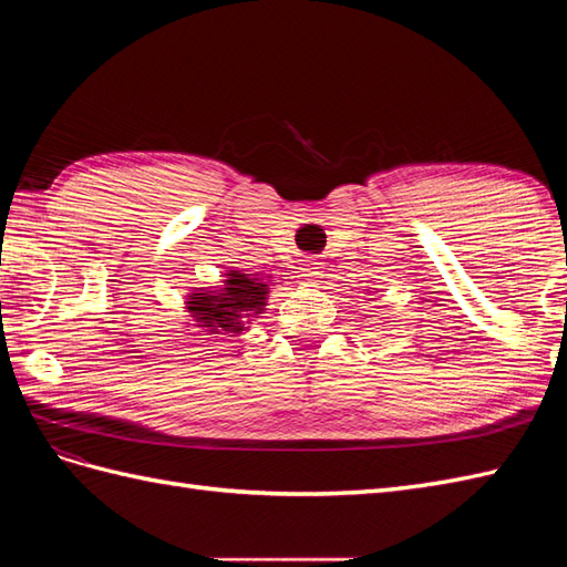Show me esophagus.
<instances>
[{
	"mask_svg": "<svg viewBox=\"0 0 567 567\" xmlns=\"http://www.w3.org/2000/svg\"><path fill=\"white\" fill-rule=\"evenodd\" d=\"M302 277H305L307 284H317L321 279V262H317L315 257H310V260H305Z\"/></svg>",
	"mask_w": 567,
	"mask_h": 567,
	"instance_id": "obj_1",
	"label": "esophagus"
}]
</instances>
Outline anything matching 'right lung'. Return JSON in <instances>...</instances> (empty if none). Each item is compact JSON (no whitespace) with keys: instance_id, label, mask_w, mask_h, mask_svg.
Masks as SVG:
<instances>
[{"instance_id":"obj_1","label":"right lung","mask_w":567,"mask_h":567,"mask_svg":"<svg viewBox=\"0 0 567 567\" xmlns=\"http://www.w3.org/2000/svg\"><path fill=\"white\" fill-rule=\"evenodd\" d=\"M269 281L229 269L221 286L196 288L186 296V312L208 336L244 333L267 307Z\"/></svg>"}]
</instances>
